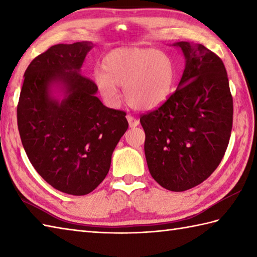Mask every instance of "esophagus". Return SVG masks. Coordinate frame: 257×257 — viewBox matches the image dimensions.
I'll return each instance as SVG.
<instances>
[{"instance_id":"esophagus-1","label":"esophagus","mask_w":257,"mask_h":257,"mask_svg":"<svg viewBox=\"0 0 257 257\" xmlns=\"http://www.w3.org/2000/svg\"><path fill=\"white\" fill-rule=\"evenodd\" d=\"M127 120H128V123H129V127L130 128H135V127H137V125L139 124V120L136 119L135 117H133L132 114H128Z\"/></svg>"}]
</instances>
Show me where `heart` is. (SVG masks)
I'll return each instance as SVG.
<instances>
[{"instance_id":"b5f03b06","label":"heart","mask_w":257,"mask_h":257,"mask_svg":"<svg viewBox=\"0 0 257 257\" xmlns=\"http://www.w3.org/2000/svg\"><path fill=\"white\" fill-rule=\"evenodd\" d=\"M94 80L109 105L120 101L123 87L125 101L137 110H152L171 96L176 83V64L168 53L155 48H120L102 59Z\"/></svg>"}]
</instances>
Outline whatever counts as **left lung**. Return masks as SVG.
<instances>
[{"instance_id": "8db88e82", "label": "left lung", "mask_w": 257, "mask_h": 257, "mask_svg": "<svg viewBox=\"0 0 257 257\" xmlns=\"http://www.w3.org/2000/svg\"><path fill=\"white\" fill-rule=\"evenodd\" d=\"M185 67L177 90L154 111L140 117L151 177L181 192L209 178L227 148L233 98L222 59L202 44L177 42Z\"/></svg>"}]
</instances>
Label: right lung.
Wrapping results in <instances>:
<instances>
[{
    "instance_id": "add662e5",
    "label": "right lung",
    "mask_w": 257,
    "mask_h": 257,
    "mask_svg": "<svg viewBox=\"0 0 257 257\" xmlns=\"http://www.w3.org/2000/svg\"><path fill=\"white\" fill-rule=\"evenodd\" d=\"M90 42L57 44L24 74L18 125L27 157L53 188L90 193L106 178L112 152L128 129L125 112L102 105L94 81L80 74ZM55 89L63 98L53 96Z\"/></svg>"
}]
</instances>
